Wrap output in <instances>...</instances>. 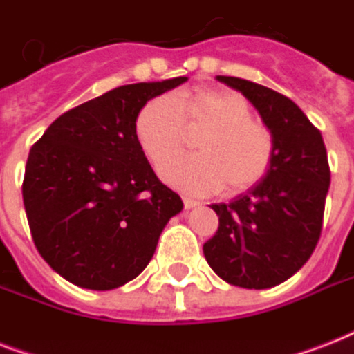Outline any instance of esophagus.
Segmentation results:
<instances>
[{
  "label": "esophagus",
  "instance_id": "obj_1",
  "mask_svg": "<svg viewBox=\"0 0 354 354\" xmlns=\"http://www.w3.org/2000/svg\"><path fill=\"white\" fill-rule=\"evenodd\" d=\"M182 202L185 209H193V207H196V205L200 204V202H196V200L191 198V196H182Z\"/></svg>",
  "mask_w": 354,
  "mask_h": 354
}]
</instances>
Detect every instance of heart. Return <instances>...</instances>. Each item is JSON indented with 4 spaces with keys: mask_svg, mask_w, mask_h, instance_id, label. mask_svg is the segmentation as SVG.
<instances>
[{
    "mask_svg": "<svg viewBox=\"0 0 354 354\" xmlns=\"http://www.w3.org/2000/svg\"><path fill=\"white\" fill-rule=\"evenodd\" d=\"M136 139L152 165L201 133L199 154L178 156L160 167L161 178L187 193L230 194L252 191L268 176L275 160L272 128L252 118V106L232 90H194L152 99L136 118Z\"/></svg>",
    "mask_w": 354,
    "mask_h": 354,
    "instance_id": "obj_1",
    "label": "heart"
}]
</instances>
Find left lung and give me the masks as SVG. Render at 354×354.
I'll use <instances>...</instances> for the list:
<instances>
[{
  "mask_svg": "<svg viewBox=\"0 0 354 354\" xmlns=\"http://www.w3.org/2000/svg\"><path fill=\"white\" fill-rule=\"evenodd\" d=\"M216 79L257 108L277 150L257 187L211 205L218 230L204 244L205 261L230 285L270 288L296 274L318 244L330 183L327 150L322 132L288 97L236 77Z\"/></svg>",
  "mask_w": 354,
  "mask_h": 354,
  "instance_id": "obj_1",
  "label": "left lung"
}]
</instances>
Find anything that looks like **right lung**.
Returning a JSON list of instances; mask_svg holds the SVG:
<instances>
[{"instance_id":"1","label":"right lung","mask_w":354,"mask_h":354,"mask_svg":"<svg viewBox=\"0 0 354 354\" xmlns=\"http://www.w3.org/2000/svg\"><path fill=\"white\" fill-rule=\"evenodd\" d=\"M113 88L51 122L29 152L24 205L36 250L64 279L112 290L138 277L183 207L136 139L147 101L185 82Z\"/></svg>"}]
</instances>
